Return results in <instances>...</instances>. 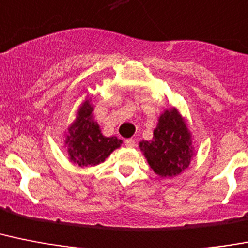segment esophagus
Here are the masks:
<instances>
[{"label":"esophagus","mask_w":248,"mask_h":248,"mask_svg":"<svg viewBox=\"0 0 248 248\" xmlns=\"http://www.w3.org/2000/svg\"><path fill=\"white\" fill-rule=\"evenodd\" d=\"M124 144H126V146H128V148H134L135 145H136V142H135L134 139H127V140L124 141Z\"/></svg>","instance_id":"34e87169"}]
</instances>
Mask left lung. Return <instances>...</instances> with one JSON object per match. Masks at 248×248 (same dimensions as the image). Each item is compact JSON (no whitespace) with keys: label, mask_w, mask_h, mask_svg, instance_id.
<instances>
[{"label":"left lung","mask_w":248,"mask_h":248,"mask_svg":"<svg viewBox=\"0 0 248 248\" xmlns=\"http://www.w3.org/2000/svg\"><path fill=\"white\" fill-rule=\"evenodd\" d=\"M140 148L149 166L162 177L180 174L192 156L191 135L176 109L166 110L159 117L153 141L140 142Z\"/></svg>","instance_id":"obj_1"}]
</instances>
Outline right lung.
Listing matches in <instances>:
<instances>
[{
  "mask_svg": "<svg viewBox=\"0 0 248 248\" xmlns=\"http://www.w3.org/2000/svg\"><path fill=\"white\" fill-rule=\"evenodd\" d=\"M92 106L88 102L82 104L78 118L68 130V154L71 160L78 166H96L121 145L117 138H106L99 126L92 118Z\"/></svg>",
  "mask_w": 248,
  "mask_h": 248,
  "instance_id": "1",
  "label": "right lung"
}]
</instances>
